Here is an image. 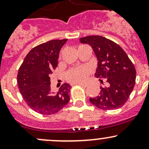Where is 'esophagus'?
Instances as JSON below:
<instances>
[{
  "instance_id": "obj_1",
  "label": "esophagus",
  "mask_w": 149,
  "mask_h": 149,
  "mask_svg": "<svg viewBox=\"0 0 149 149\" xmlns=\"http://www.w3.org/2000/svg\"><path fill=\"white\" fill-rule=\"evenodd\" d=\"M78 85H80V86L82 87H84V88H86V87H88V84L87 83H78Z\"/></svg>"
}]
</instances>
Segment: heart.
I'll list each match as a JSON object with an SVG mask.
<instances>
[{
	"mask_svg": "<svg viewBox=\"0 0 149 149\" xmlns=\"http://www.w3.org/2000/svg\"><path fill=\"white\" fill-rule=\"evenodd\" d=\"M89 73H90V69L87 66L75 68V69H70L66 73V78L69 81L78 83V82L83 81L87 78Z\"/></svg>",
	"mask_w": 149,
	"mask_h": 149,
	"instance_id": "1",
	"label": "heart"
}]
</instances>
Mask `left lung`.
I'll use <instances>...</instances> for the list:
<instances>
[{"instance_id":"8db88e82","label":"left lung","mask_w":149,"mask_h":149,"mask_svg":"<svg viewBox=\"0 0 149 149\" xmlns=\"http://www.w3.org/2000/svg\"><path fill=\"white\" fill-rule=\"evenodd\" d=\"M80 42L91 46L98 60L95 76L107 81V86L101 87L100 95L90 98V102L104 110L123 107L136 80V70L127 54L116 42L100 36L80 38Z\"/></svg>"}]
</instances>
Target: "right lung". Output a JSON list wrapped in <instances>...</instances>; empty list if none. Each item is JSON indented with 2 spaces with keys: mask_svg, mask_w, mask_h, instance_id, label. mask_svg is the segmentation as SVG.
I'll return each mask as SVG.
<instances>
[{
  "mask_svg": "<svg viewBox=\"0 0 149 149\" xmlns=\"http://www.w3.org/2000/svg\"><path fill=\"white\" fill-rule=\"evenodd\" d=\"M66 41L52 40L33 47L19 69L17 83L22 97L32 110L42 115L57 113L69 102L71 85L64 83L57 92H52L49 78Z\"/></svg>",
  "mask_w": 149,
  "mask_h": 149,
  "instance_id": "1",
  "label": "right lung"
}]
</instances>
